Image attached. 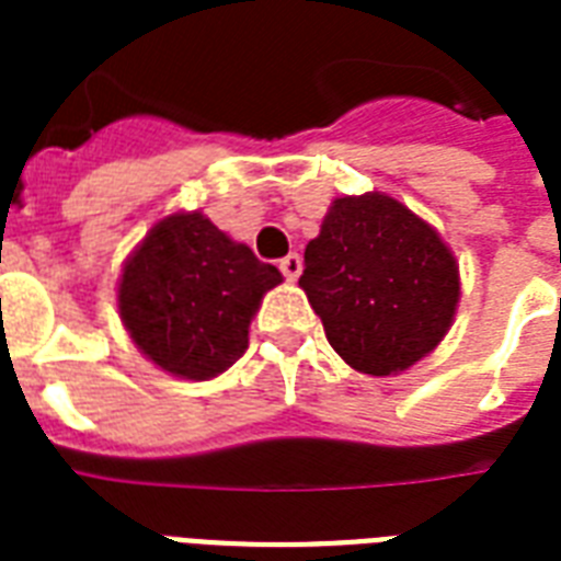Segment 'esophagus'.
Here are the masks:
<instances>
[{"instance_id":"esophagus-1","label":"esophagus","mask_w":561,"mask_h":561,"mask_svg":"<svg viewBox=\"0 0 561 561\" xmlns=\"http://www.w3.org/2000/svg\"><path fill=\"white\" fill-rule=\"evenodd\" d=\"M277 268H280V275H284L286 280H296V277L301 275V256H298V253H289V256L280 260Z\"/></svg>"}]
</instances>
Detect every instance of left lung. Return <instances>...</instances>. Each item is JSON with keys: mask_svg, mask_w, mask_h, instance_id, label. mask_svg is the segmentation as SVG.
<instances>
[{"mask_svg": "<svg viewBox=\"0 0 561 561\" xmlns=\"http://www.w3.org/2000/svg\"><path fill=\"white\" fill-rule=\"evenodd\" d=\"M334 353L355 370H407L443 341L460 298L451 251L382 194L341 196L298 277Z\"/></svg>", "mask_w": 561, "mask_h": 561, "instance_id": "8db88e82", "label": "left lung"}]
</instances>
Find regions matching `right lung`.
<instances>
[{"label": "right lung", "mask_w": 561, "mask_h": 561, "mask_svg": "<svg viewBox=\"0 0 561 561\" xmlns=\"http://www.w3.org/2000/svg\"><path fill=\"white\" fill-rule=\"evenodd\" d=\"M277 284L275 265L256 260L199 211L170 215L125 263L118 313L154 365L208 379L248 350L251 317Z\"/></svg>", "instance_id": "obj_1"}]
</instances>
